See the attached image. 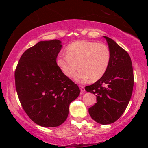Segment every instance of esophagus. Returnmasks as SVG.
Segmentation results:
<instances>
[{
	"label": "esophagus",
	"instance_id": "1",
	"mask_svg": "<svg viewBox=\"0 0 148 148\" xmlns=\"http://www.w3.org/2000/svg\"><path fill=\"white\" fill-rule=\"evenodd\" d=\"M79 88H80V90H81V94H84V92H85L84 87L82 86H79Z\"/></svg>",
	"mask_w": 148,
	"mask_h": 148
}]
</instances>
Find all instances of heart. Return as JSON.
<instances>
[{
  "label": "heart",
  "instance_id": "b5f03b06",
  "mask_svg": "<svg viewBox=\"0 0 148 148\" xmlns=\"http://www.w3.org/2000/svg\"><path fill=\"white\" fill-rule=\"evenodd\" d=\"M66 54L60 52L56 57V64L66 76L72 75L80 68L73 78L79 82L90 79H100L108 69L110 62V51L106 44L96 42L79 40L72 42L66 48Z\"/></svg>",
  "mask_w": 148,
  "mask_h": 148
}]
</instances>
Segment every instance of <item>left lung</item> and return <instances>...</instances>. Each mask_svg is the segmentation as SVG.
<instances>
[{
	"mask_svg": "<svg viewBox=\"0 0 148 148\" xmlns=\"http://www.w3.org/2000/svg\"><path fill=\"white\" fill-rule=\"evenodd\" d=\"M110 51V62L105 74L87 92L96 95L97 103L89 108V114L97 123H114L125 112L133 92L134 77L132 62L126 50L111 38L104 36Z\"/></svg>",
	"mask_w": 148,
	"mask_h": 148,
	"instance_id": "obj_1",
	"label": "left lung"
}]
</instances>
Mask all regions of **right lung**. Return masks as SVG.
<instances>
[{
	"instance_id": "right-lung-1",
	"label": "right lung",
	"mask_w": 148,
	"mask_h": 148,
	"mask_svg": "<svg viewBox=\"0 0 148 148\" xmlns=\"http://www.w3.org/2000/svg\"><path fill=\"white\" fill-rule=\"evenodd\" d=\"M62 48L58 40L41 41L26 50L15 72L20 103L40 126L58 127L66 121L70 103L80 94L78 86L56 64Z\"/></svg>"
}]
</instances>
